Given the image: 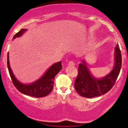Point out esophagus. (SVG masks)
Returning a JSON list of instances; mask_svg holds the SVG:
<instances>
[{"label":"esophagus","instance_id":"esophagus-1","mask_svg":"<svg viewBox=\"0 0 128 128\" xmlns=\"http://www.w3.org/2000/svg\"><path fill=\"white\" fill-rule=\"evenodd\" d=\"M74 65H75V62H74V61H70V62H68V66H74Z\"/></svg>","mask_w":128,"mask_h":128}]
</instances>
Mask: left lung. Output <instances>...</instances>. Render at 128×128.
<instances>
[{"label": "left lung", "instance_id": "left-lung-1", "mask_svg": "<svg viewBox=\"0 0 128 128\" xmlns=\"http://www.w3.org/2000/svg\"><path fill=\"white\" fill-rule=\"evenodd\" d=\"M122 67V55L119 46L115 49V65L110 74L102 79L91 75L86 61L79 64L78 74L74 82V88L80 96L87 98L100 96L106 93L114 86Z\"/></svg>", "mask_w": 128, "mask_h": 128}]
</instances>
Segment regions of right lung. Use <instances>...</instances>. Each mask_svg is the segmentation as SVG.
Returning <instances> with one entry per match:
<instances>
[{"instance_id": "right-lung-1", "label": "right lung", "mask_w": 128, "mask_h": 128, "mask_svg": "<svg viewBox=\"0 0 128 128\" xmlns=\"http://www.w3.org/2000/svg\"><path fill=\"white\" fill-rule=\"evenodd\" d=\"M25 31H26V29H22L20 31L14 35L13 39L20 36ZM7 65L11 80L16 88L24 94L35 98H42L46 96L52 92L54 87L55 76L62 68L61 62L55 63L47 70L44 74L38 80L30 84L26 85L18 81L13 74L10 66L8 54L7 56Z\"/></svg>"}]
</instances>
